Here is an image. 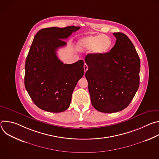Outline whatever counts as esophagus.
<instances>
[{"instance_id": "1", "label": "esophagus", "mask_w": 159, "mask_h": 159, "mask_svg": "<svg viewBox=\"0 0 159 159\" xmlns=\"http://www.w3.org/2000/svg\"><path fill=\"white\" fill-rule=\"evenodd\" d=\"M84 72H85L87 70V69H88V66H87V65L86 64V63H84Z\"/></svg>"}]
</instances>
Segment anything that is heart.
I'll list each match as a JSON object with an SVG mask.
<instances>
[{"label":"heart","mask_w":159,"mask_h":159,"mask_svg":"<svg viewBox=\"0 0 159 159\" xmlns=\"http://www.w3.org/2000/svg\"><path fill=\"white\" fill-rule=\"evenodd\" d=\"M112 47V41L110 37L99 34L89 36L79 39L77 47L82 51L92 50V53L96 56H101L108 53Z\"/></svg>","instance_id":"heart-1"}]
</instances>
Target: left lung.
I'll return each mask as SVG.
<instances>
[{
  "label": "left lung",
  "mask_w": 159,
  "mask_h": 159,
  "mask_svg": "<svg viewBox=\"0 0 159 159\" xmlns=\"http://www.w3.org/2000/svg\"><path fill=\"white\" fill-rule=\"evenodd\" d=\"M115 46L101 56L88 54L85 74L93 107L112 113L125 109L138 90L140 60L133 44L122 33H113Z\"/></svg>",
  "instance_id": "8db88e82"
}]
</instances>
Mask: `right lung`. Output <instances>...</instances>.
Wrapping results in <instances>:
<instances>
[{
	"label": "right lung",
	"mask_w": 159,
	"mask_h": 159,
	"mask_svg": "<svg viewBox=\"0 0 159 159\" xmlns=\"http://www.w3.org/2000/svg\"><path fill=\"white\" fill-rule=\"evenodd\" d=\"M79 29L74 26L44 28L34 38L25 63V85L33 102L43 110L60 112L70 106L74 90L84 74V63L80 60L63 64L57 50Z\"/></svg>",
	"instance_id": "right-lung-1"
}]
</instances>
